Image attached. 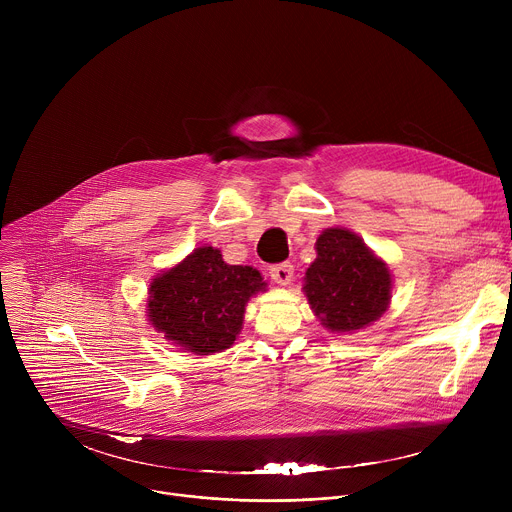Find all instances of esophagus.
Listing matches in <instances>:
<instances>
[{"label": "esophagus", "mask_w": 512, "mask_h": 512, "mask_svg": "<svg viewBox=\"0 0 512 512\" xmlns=\"http://www.w3.org/2000/svg\"><path fill=\"white\" fill-rule=\"evenodd\" d=\"M269 273H271V279L275 283L287 285V283H291V279H294V265H291V263H279V265L269 267Z\"/></svg>", "instance_id": "34e87169"}]
</instances>
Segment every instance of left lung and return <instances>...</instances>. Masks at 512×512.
I'll return each mask as SVG.
<instances>
[{
  "mask_svg": "<svg viewBox=\"0 0 512 512\" xmlns=\"http://www.w3.org/2000/svg\"><path fill=\"white\" fill-rule=\"evenodd\" d=\"M316 253L304 277V294L322 326L356 332L387 312L393 287L389 267L360 237L340 227L326 229Z\"/></svg>",
  "mask_w": 512,
  "mask_h": 512,
  "instance_id": "8db88e82",
  "label": "left lung"
}]
</instances>
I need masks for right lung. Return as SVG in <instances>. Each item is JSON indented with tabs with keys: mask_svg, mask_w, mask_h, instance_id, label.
<instances>
[{
	"mask_svg": "<svg viewBox=\"0 0 512 512\" xmlns=\"http://www.w3.org/2000/svg\"><path fill=\"white\" fill-rule=\"evenodd\" d=\"M265 287L257 269L229 265L218 249L198 247L152 281L148 316L184 352H223L243 328L247 302Z\"/></svg>",
	"mask_w": 512,
	"mask_h": 512,
	"instance_id": "obj_1",
	"label": "right lung"
}]
</instances>
